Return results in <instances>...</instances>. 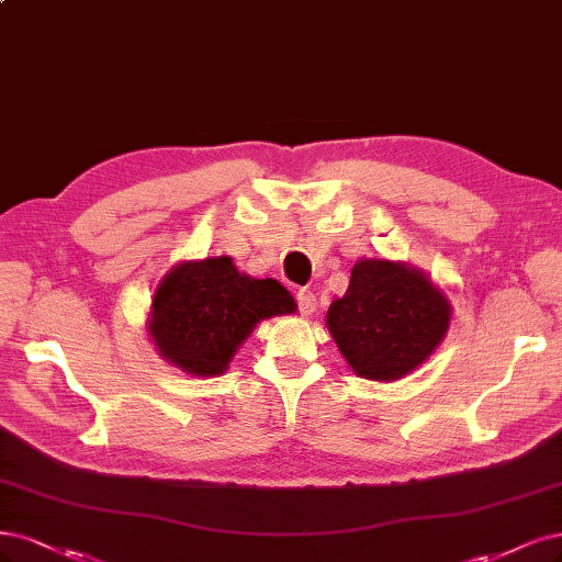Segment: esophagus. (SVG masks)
<instances>
[{"mask_svg":"<svg viewBox=\"0 0 562 562\" xmlns=\"http://www.w3.org/2000/svg\"><path fill=\"white\" fill-rule=\"evenodd\" d=\"M297 304H300V312H302L304 316H312V314L316 312V306H318L316 295L312 293V290H306V288L297 290Z\"/></svg>","mask_w":562,"mask_h":562,"instance_id":"1","label":"esophagus"}]
</instances>
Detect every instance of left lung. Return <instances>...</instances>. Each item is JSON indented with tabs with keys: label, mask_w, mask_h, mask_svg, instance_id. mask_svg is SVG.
I'll use <instances>...</instances> for the list:
<instances>
[{
	"label": "left lung",
	"mask_w": 562,
	"mask_h": 562,
	"mask_svg": "<svg viewBox=\"0 0 562 562\" xmlns=\"http://www.w3.org/2000/svg\"><path fill=\"white\" fill-rule=\"evenodd\" d=\"M453 306L418 267L362 258L325 325L348 367L370 381H397L428 360L447 337Z\"/></svg>",
	"instance_id": "8db88e82"
}]
</instances>
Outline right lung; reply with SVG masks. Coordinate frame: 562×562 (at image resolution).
Segmentation results:
<instances>
[{"label":"right lung","instance_id":"right-lung-1","mask_svg":"<svg viewBox=\"0 0 562 562\" xmlns=\"http://www.w3.org/2000/svg\"><path fill=\"white\" fill-rule=\"evenodd\" d=\"M295 308L277 279L248 277L227 256L183 260L153 293L146 333L171 367L209 379L227 372L258 323Z\"/></svg>","mask_w":562,"mask_h":562}]
</instances>
